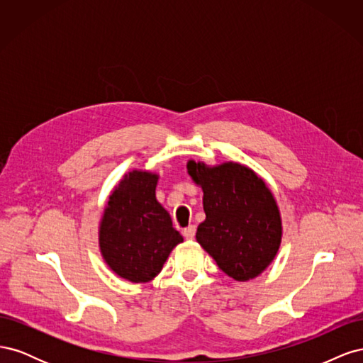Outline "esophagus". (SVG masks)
<instances>
[{
	"instance_id": "34e87169",
	"label": "esophagus",
	"mask_w": 363,
	"mask_h": 363,
	"mask_svg": "<svg viewBox=\"0 0 363 363\" xmlns=\"http://www.w3.org/2000/svg\"><path fill=\"white\" fill-rule=\"evenodd\" d=\"M195 232H196V228H195V225H189V227H186L184 230H183V236L186 238V239H194L195 238Z\"/></svg>"
}]
</instances>
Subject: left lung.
Masks as SVG:
<instances>
[{
    "label": "left lung",
    "mask_w": 363,
    "mask_h": 363,
    "mask_svg": "<svg viewBox=\"0 0 363 363\" xmlns=\"http://www.w3.org/2000/svg\"><path fill=\"white\" fill-rule=\"evenodd\" d=\"M188 174L203 189L206 219L196 230L199 242L228 277L256 279L281 244V216L267 183L236 162L206 164L188 160Z\"/></svg>",
    "instance_id": "obj_1"
}]
</instances>
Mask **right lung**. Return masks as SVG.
Instances as JSON below:
<instances>
[{
	"instance_id": "add662e5",
	"label": "right lung",
	"mask_w": 363,
	"mask_h": 363,
	"mask_svg": "<svg viewBox=\"0 0 363 363\" xmlns=\"http://www.w3.org/2000/svg\"><path fill=\"white\" fill-rule=\"evenodd\" d=\"M157 182L156 172H127L108 195L98 227L106 265L131 283L155 279L171 251L183 242L169 213L156 199Z\"/></svg>"
}]
</instances>
